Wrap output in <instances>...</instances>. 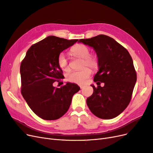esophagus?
<instances>
[{"label":"esophagus","instance_id":"obj_1","mask_svg":"<svg viewBox=\"0 0 153 153\" xmlns=\"http://www.w3.org/2000/svg\"><path fill=\"white\" fill-rule=\"evenodd\" d=\"M79 85V87H80V89H82V88L84 87V85H81V84H80V85Z\"/></svg>","mask_w":153,"mask_h":153}]
</instances>
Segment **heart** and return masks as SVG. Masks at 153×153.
Segmentation results:
<instances>
[{"label":"heart","instance_id":"b5f03b06","mask_svg":"<svg viewBox=\"0 0 153 153\" xmlns=\"http://www.w3.org/2000/svg\"><path fill=\"white\" fill-rule=\"evenodd\" d=\"M70 53L76 57L82 59V68L80 71H72L67 74L66 79L68 81L76 83L78 84H84L91 75V69H98L99 61L96 55L90 54V48L84 44H76L70 50ZM57 63L59 68L64 71H68L70 66L67 58L64 53H61L58 57Z\"/></svg>","mask_w":153,"mask_h":153}]
</instances>
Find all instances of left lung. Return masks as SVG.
Listing matches in <instances>:
<instances>
[{
    "instance_id": "1",
    "label": "left lung",
    "mask_w": 153,
    "mask_h": 153,
    "mask_svg": "<svg viewBox=\"0 0 153 153\" xmlns=\"http://www.w3.org/2000/svg\"><path fill=\"white\" fill-rule=\"evenodd\" d=\"M93 47L99 61V71L93 94L86 100L91 112L103 119H113L121 114L130 102L137 81V73L128 51L110 37L100 34L79 40ZM101 82L104 86L101 87Z\"/></svg>"
}]
</instances>
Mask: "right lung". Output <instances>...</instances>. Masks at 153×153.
Segmentation results:
<instances>
[{
    "mask_svg": "<svg viewBox=\"0 0 153 153\" xmlns=\"http://www.w3.org/2000/svg\"><path fill=\"white\" fill-rule=\"evenodd\" d=\"M78 39L50 36L32 45L20 65L21 93L33 112L45 120H55L66 113L73 96L80 89L75 84L67 83L57 88L53 82L64 76L57 59L64 50Z\"/></svg>",
    "mask_w": 153,
    "mask_h": 153,
    "instance_id": "obj_1",
    "label": "right lung"
}]
</instances>
